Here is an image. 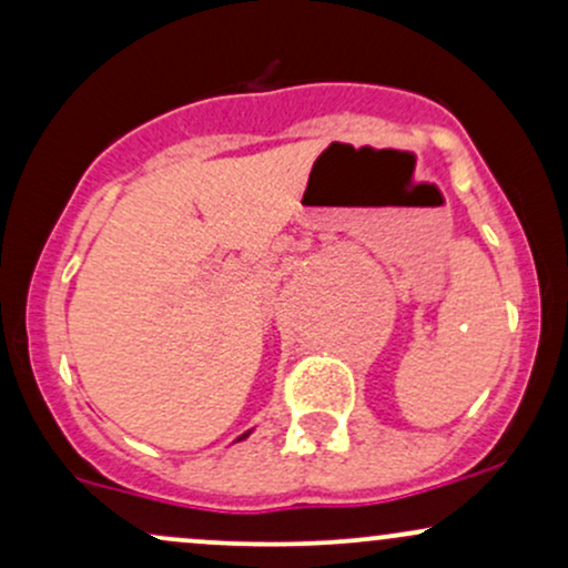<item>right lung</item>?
I'll return each mask as SVG.
<instances>
[{"instance_id": "add662e5", "label": "right lung", "mask_w": 568, "mask_h": 568, "mask_svg": "<svg viewBox=\"0 0 568 568\" xmlns=\"http://www.w3.org/2000/svg\"><path fill=\"white\" fill-rule=\"evenodd\" d=\"M247 435H251V429H247V433H243V435H240V438H237V440H245V438H247Z\"/></svg>"}]
</instances>
